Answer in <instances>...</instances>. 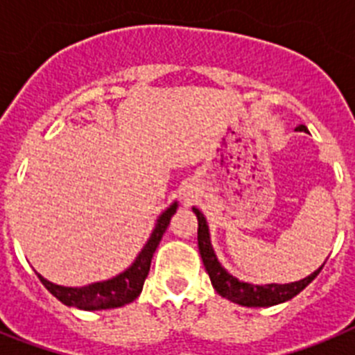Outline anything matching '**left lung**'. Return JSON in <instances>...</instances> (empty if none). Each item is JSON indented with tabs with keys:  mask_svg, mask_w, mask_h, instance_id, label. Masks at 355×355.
Masks as SVG:
<instances>
[{
	"mask_svg": "<svg viewBox=\"0 0 355 355\" xmlns=\"http://www.w3.org/2000/svg\"><path fill=\"white\" fill-rule=\"evenodd\" d=\"M297 130L307 131V128L299 126ZM193 213H196L197 220H199L197 241H199V252L200 258H202V263L206 266V272H208L209 279H211V284L216 290V293H220L222 297H225L231 302L247 307H268L275 306V304L286 302V300L293 299L295 295H299L320 274V270H322V266H320L318 270L313 272L309 277L291 284H265V286H256V284L241 283V281L234 279L233 275H229L222 268L220 263L216 261V256L213 252L211 243H209V231L205 215L197 208H193Z\"/></svg>",
	"mask_w": 355,
	"mask_h": 355,
	"instance_id": "obj_1",
	"label": "left lung"
}]
</instances>
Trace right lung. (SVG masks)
<instances>
[{"mask_svg":"<svg viewBox=\"0 0 355 355\" xmlns=\"http://www.w3.org/2000/svg\"><path fill=\"white\" fill-rule=\"evenodd\" d=\"M178 205H172L171 208L158 218L155 231L150 234L149 241L139 254V258L135 259L133 265L128 268L126 272H122L117 277L110 279V281H103V283H94L83 288H65L53 284L49 281L39 275L40 283L46 286V290L51 295H55L56 299L60 300L65 306L80 307L85 311H94V309H112V307H121L124 304L133 302L142 291L146 277L149 275L150 259L155 254L156 247L159 245L163 233L167 231L168 224H171L172 215L175 213Z\"/></svg>","mask_w":355,"mask_h":355,"instance_id":"right-lung-1","label":"right lung"}]
</instances>
